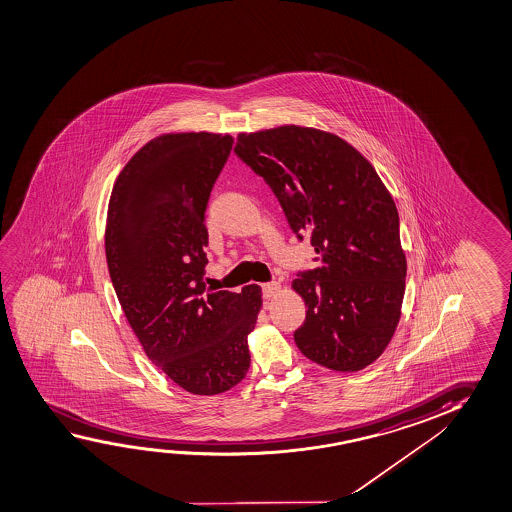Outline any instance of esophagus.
I'll list each match as a JSON object with an SVG mask.
<instances>
[{"label": "esophagus", "mask_w": 512, "mask_h": 512, "mask_svg": "<svg viewBox=\"0 0 512 512\" xmlns=\"http://www.w3.org/2000/svg\"><path fill=\"white\" fill-rule=\"evenodd\" d=\"M261 288H263V297L265 299H274L277 293L281 292V284L279 283H265Z\"/></svg>", "instance_id": "1"}]
</instances>
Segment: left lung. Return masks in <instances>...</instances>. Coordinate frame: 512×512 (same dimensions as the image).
Returning a JSON list of instances; mask_svg holds the SVG:
<instances>
[{
  "label": "left lung",
  "instance_id": "obj_1",
  "mask_svg": "<svg viewBox=\"0 0 512 512\" xmlns=\"http://www.w3.org/2000/svg\"><path fill=\"white\" fill-rule=\"evenodd\" d=\"M235 151L322 256L292 283L308 308L297 347L334 372L372 365L397 331L407 274L397 206L374 165L338 135L295 124L240 133Z\"/></svg>",
  "mask_w": 512,
  "mask_h": 512
}]
</instances>
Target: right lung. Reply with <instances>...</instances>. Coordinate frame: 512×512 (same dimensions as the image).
Returning a JSON list of instances; mask_svg holds the SVG:
<instances>
[{
    "mask_svg": "<svg viewBox=\"0 0 512 512\" xmlns=\"http://www.w3.org/2000/svg\"><path fill=\"white\" fill-rule=\"evenodd\" d=\"M229 133H163L115 179L105 252L124 317L146 356L192 395H219L244 379L261 288L208 290L204 211L233 149Z\"/></svg>",
    "mask_w": 512,
    "mask_h": 512,
    "instance_id": "obj_1",
    "label": "right lung"
}]
</instances>
